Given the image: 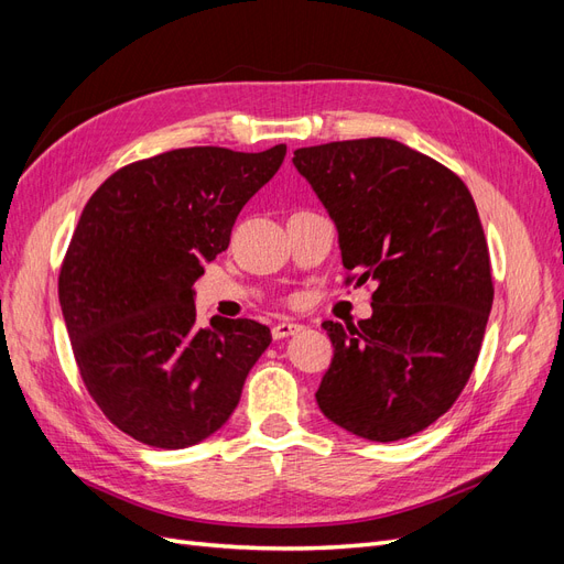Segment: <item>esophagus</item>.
Instances as JSON below:
<instances>
[{"label":"esophagus","mask_w":564,"mask_h":564,"mask_svg":"<svg viewBox=\"0 0 564 564\" xmlns=\"http://www.w3.org/2000/svg\"><path fill=\"white\" fill-rule=\"evenodd\" d=\"M299 329H301V324L282 319V322H278V324H272V336H275V338H286V336L296 334Z\"/></svg>","instance_id":"esophagus-1"}]
</instances>
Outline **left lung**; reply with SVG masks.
I'll use <instances>...</instances> for the list:
<instances>
[{
	"label": "left lung",
	"mask_w": 564,
	"mask_h": 564,
	"mask_svg": "<svg viewBox=\"0 0 564 564\" xmlns=\"http://www.w3.org/2000/svg\"><path fill=\"white\" fill-rule=\"evenodd\" d=\"M338 228L346 284L377 282L371 317L324 322V416L373 442L429 429L464 392L494 301L487 237L452 169L390 139L299 148Z\"/></svg>",
	"instance_id": "1"
}]
</instances>
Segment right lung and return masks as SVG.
<instances>
[{
  "label": "right lung",
  "instance_id": "obj_1",
  "mask_svg": "<svg viewBox=\"0 0 564 564\" xmlns=\"http://www.w3.org/2000/svg\"><path fill=\"white\" fill-rule=\"evenodd\" d=\"M284 155V143L169 150L117 169L79 216L58 275L67 336L100 412L143 445L216 433L270 346L265 324L245 317L199 329L193 284Z\"/></svg>",
  "mask_w": 564,
  "mask_h": 564
}]
</instances>
